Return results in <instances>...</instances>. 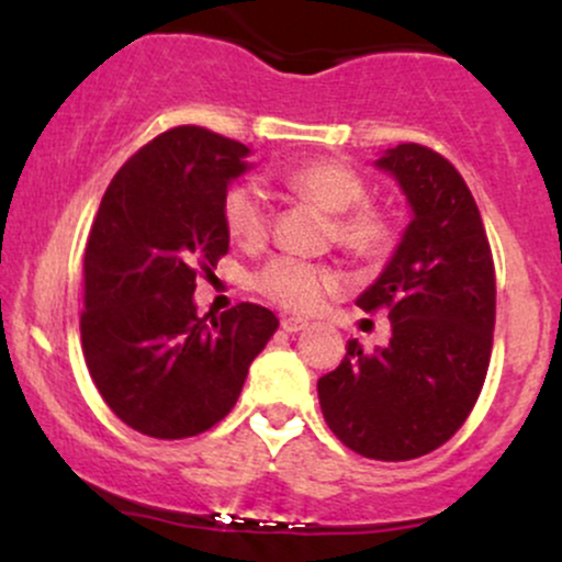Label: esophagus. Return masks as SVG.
Here are the masks:
<instances>
[{"label": "esophagus", "mask_w": 562, "mask_h": 562, "mask_svg": "<svg viewBox=\"0 0 562 562\" xmlns=\"http://www.w3.org/2000/svg\"><path fill=\"white\" fill-rule=\"evenodd\" d=\"M280 327H282V330H285V333H301V330H306L308 322L301 319V317H282Z\"/></svg>", "instance_id": "1"}]
</instances>
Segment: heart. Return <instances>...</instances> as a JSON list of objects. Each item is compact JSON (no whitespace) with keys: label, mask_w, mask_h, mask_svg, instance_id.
<instances>
[{"label":"heart","mask_w":562,"mask_h":562,"mask_svg":"<svg viewBox=\"0 0 562 562\" xmlns=\"http://www.w3.org/2000/svg\"><path fill=\"white\" fill-rule=\"evenodd\" d=\"M282 184L295 198L319 205L333 218V240L359 261H380L396 243L391 216L367 203L364 179L338 160H312L290 169ZM222 224L229 240L256 250L269 237V203L254 184H235L222 198ZM338 285V274L325 263L280 256L256 277L263 299L290 312H312Z\"/></svg>","instance_id":"heart-1"}]
</instances>
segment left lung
<instances>
[{"instance_id":"8db88e82","label":"left lung","mask_w":562,"mask_h":562,"mask_svg":"<svg viewBox=\"0 0 562 562\" xmlns=\"http://www.w3.org/2000/svg\"><path fill=\"white\" fill-rule=\"evenodd\" d=\"M396 179L412 222L385 269L357 299L389 308L391 340L319 378L325 423L348 449L402 462L447 443L479 402L492 357L496 282L481 211L465 179L430 147L396 145L375 160Z\"/></svg>"}]
</instances>
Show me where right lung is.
<instances>
[{
    "mask_svg": "<svg viewBox=\"0 0 562 562\" xmlns=\"http://www.w3.org/2000/svg\"><path fill=\"white\" fill-rule=\"evenodd\" d=\"M243 142L203 126L158 134L102 195L83 254L81 346L97 391L128 428H214L277 330L256 303L198 317L195 277L229 250L222 198L250 169Z\"/></svg>",
    "mask_w": 562,
    "mask_h": 562,
    "instance_id": "1",
    "label": "right lung"
}]
</instances>
